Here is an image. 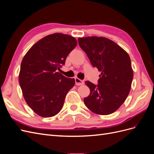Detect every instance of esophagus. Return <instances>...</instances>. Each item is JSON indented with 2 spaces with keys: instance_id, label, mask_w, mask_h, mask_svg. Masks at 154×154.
Masks as SVG:
<instances>
[{
  "instance_id": "obj_1",
  "label": "esophagus",
  "mask_w": 154,
  "mask_h": 154,
  "mask_svg": "<svg viewBox=\"0 0 154 154\" xmlns=\"http://www.w3.org/2000/svg\"><path fill=\"white\" fill-rule=\"evenodd\" d=\"M75 83L76 85H82L84 84V82L83 80H81L80 79H79L78 78H75Z\"/></svg>"
}]
</instances>
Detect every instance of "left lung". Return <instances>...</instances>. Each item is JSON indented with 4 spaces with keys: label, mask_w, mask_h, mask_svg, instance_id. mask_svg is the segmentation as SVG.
<instances>
[{
    "label": "left lung",
    "mask_w": 154,
    "mask_h": 154,
    "mask_svg": "<svg viewBox=\"0 0 154 154\" xmlns=\"http://www.w3.org/2000/svg\"><path fill=\"white\" fill-rule=\"evenodd\" d=\"M78 40L92 66L101 72L97 85L85 82L90 94L84 103L95 114H112L124 103L131 88L134 73L129 55L105 37L87 36Z\"/></svg>",
    "instance_id": "left-lung-1"
}]
</instances>
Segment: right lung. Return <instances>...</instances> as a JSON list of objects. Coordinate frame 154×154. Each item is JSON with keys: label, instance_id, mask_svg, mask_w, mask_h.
<instances>
[{"label": "right lung", "instance_id": "right-lung-1", "mask_svg": "<svg viewBox=\"0 0 154 154\" xmlns=\"http://www.w3.org/2000/svg\"><path fill=\"white\" fill-rule=\"evenodd\" d=\"M77 41L69 35H49L35 43L22 59L19 83L27 104L43 118L57 115L62 109L74 78L58 72Z\"/></svg>", "mask_w": 154, "mask_h": 154}]
</instances>
